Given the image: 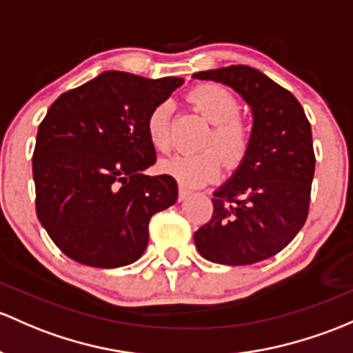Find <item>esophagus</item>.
<instances>
[{
	"label": "esophagus",
	"instance_id": "esophagus-1",
	"mask_svg": "<svg viewBox=\"0 0 353 353\" xmlns=\"http://www.w3.org/2000/svg\"><path fill=\"white\" fill-rule=\"evenodd\" d=\"M189 194H191V191L186 186H179V201H184Z\"/></svg>",
	"mask_w": 353,
	"mask_h": 353
}]
</instances>
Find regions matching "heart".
Listing matches in <instances>:
<instances>
[{
	"mask_svg": "<svg viewBox=\"0 0 353 353\" xmlns=\"http://www.w3.org/2000/svg\"><path fill=\"white\" fill-rule=\"evenodd\" d=\"M191 101L213 123L208 142L220 148L230 165L239 164L250 142V128L236 117L239 103L235 96L225 88L206 84L191 92ZM169 111L170 105L164 101L159 103L147 117V137L157 150L170 147ZM221 167L223 159L213 147L198 152H177L161 162V169L186 188H199L210 183L221 172Z\"/></svg>",
	"mask_w": 353,
	"mask_h": 353,
	"instance_id": "b5f03b06",
	"label": "heart"
}]
</instances>
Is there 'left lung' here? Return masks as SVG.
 I'll list each match as a JSON object with an SVG mask.
<instances>
[{
	"mask_svg": "<svg viewBox=\"0 0 353 353\" xmlns=\"http://www.w3.org/2000/svg\"><path fill=\"white\" fill-rule=\"evenodd\" d=\"M192 79L232 88L252 111L247 152L213 192V216L194 233L196 248L214 264H257L283 250L306 221L316 162L311 125L288 89L248 65Z\"/></svg>",
	"mask_w": 353,
	"mask_h": 353,
	"instance_id": "left-lung-1",
	"label": "left lung"
}]
</instances>
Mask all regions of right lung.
Wrapping results in <instances>:
<instances>
[{
  "label": "right lung",
  "mask_w": 353,
  "mask_h": 353,
  "mask_svg": "<svg viewBox=\"0 0 353 353\" xmlns=\"http://www.w3.org/2000/svg\"><path fill=\"white\" fill-rule=\"evenodd\" d=\"M184 83L105 70L59 96L37 133V216L54 243L79 264L114 269L139 261L148 221L177 201L172 176L155 164L147 117Z\"/></svg>",
  "instance_id": "obj_1"
}]
</instances>
